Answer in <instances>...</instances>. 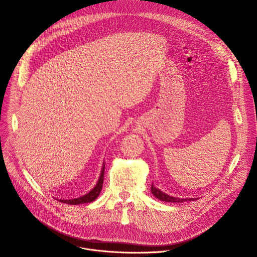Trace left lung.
<instances>
[{"mask_svg": "<svg viewBox=\"0 0 257 257\" xmlns=\"http://www.w3.org/2000/svg\"><path fill=\"white\" fill-rule=\"evenodd\" d=\"M151 191L157 198H159L160 200H163V201H167V202H183V201H189V200H195L196 199V198H180V197L170 196V195L161 191L159 188L155 187L154 185L151 186Z\"/></svg>", "mask_w": 257, "mask_h": 257, "instance_id": "obj_1", "label": "left lung"}]
</instances>
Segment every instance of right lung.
Segmentation results:
<instances>
[{
  "label": "right lung",
  "mask_w": 257,
  "mask_h": 257,
  "mask_svg": "<svg viewBox=\"0 0 257 257\" xmlns=\"http://www.w3.org/2000/svg\"><path fill=\"white\" fill-rule=\"evenodd\" d=\"M104 169H105V164H103L101 169V174L99 176V179L96 183V185L94 186V188L92 190H90L87 194L80 196L78 198H73V199H68V200H64V199H60L62 202L64 203H69V204H80V203H87V202H91L93 200H95L98 195L100 194V191L102 189V185H103V179H104Z\"/></svg>",
  "instance_id": "obj_1"
}]
</instances>
